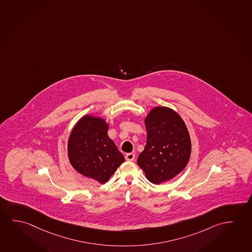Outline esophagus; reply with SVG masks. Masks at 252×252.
Listing matches in <instances>:
<instances>
[{"mask_svg":"<svg viewBox=\"0 0 252 252\" xmlns=\"http://www.w3.org/2000/svg\"><path fill=\"white\" fill-rule=\"evenodd\" d=\"M125 159L127 160V161H133V160L135 159V154L134 153H127L125 155Z\"/></svg>","mask_w":252,"mask_h":252,"instance_id":"34e87169","label":"esophagus"}]
</instances>
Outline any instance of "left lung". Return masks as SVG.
<instances>
[{
	"label": "left lung",
	"mask_w": 252,
	"mask_h": 252,
	"mask_svg": "<svg viewBox=\"0 0 252 252\" xmlns=\"http://www.w3.org/2000/svg\"><path fill=\"white\" fill-rule=\"evenodd\" d=\"M147 141L137 164L153 184L172 180L183 171L191 155V139L180 115L166 107L152 108L146 116Z\"/></svg>",
	"instance_id": "1"
}]
</instances>
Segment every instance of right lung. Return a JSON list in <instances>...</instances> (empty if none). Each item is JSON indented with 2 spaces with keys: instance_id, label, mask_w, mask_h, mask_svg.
Segmentation results:
<instances>
[{
  "instance_id": "add662e5",
  "label": "right lung",
  "mask_w": 252,
  "mask_h": 252,
  "mask_svg": "<svg viewBox=\"0 0 252 252\" xmlns=\"http://www.w3.org/2000/svg\"><path fill=\"white\" fill-rule=\"evenodd\" d=\"M108 124L95 116H83L69 136L68 158L80 174L107 182L124 162V157L108 136Z\"/></svg>"
}]
</instances>
